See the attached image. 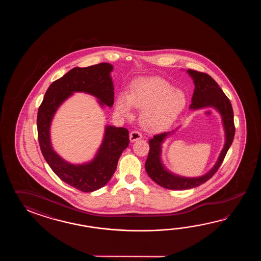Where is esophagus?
<instances>
[{
    "mask_svg": "<svg viewBox=\"0 0 261 261\" xmlns=\"http://www.w3.org/2000/svg\"><path fill=\"white\" fill-rule=\"evenodd\" d=\"M143 138V136H142V133H139L137 130H133L129 134V141L133 143V142H136V141H138L140 139Z\"/></svg>",
    "mask_w": 261,
    "mask_h": 261,
    "instance_id": "obj_1",
    "label": "esophagus"
}]
</instances>
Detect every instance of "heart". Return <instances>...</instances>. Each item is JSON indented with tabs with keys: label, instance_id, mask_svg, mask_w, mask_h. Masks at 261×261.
Segmentation results:
<instances>
[{
	"label": "heart",
	"instance_id": "1",
	"mask_svg": "<svg viewBox=\"0 0 261 261\" xmlns=\"http://www.w3.org/2000/svg\"><path fill=\"white\" fill-rule=\"evenodd\" d=\"M187 96L162 78L135 80L130 91L117 96L115 109L119 116L129 117L133 106L141 109V122L151 132H161L174 122L187 106Z\"/></svg>",
	"mask_w": 261,
	"mask_h": 261
}]
</instances>
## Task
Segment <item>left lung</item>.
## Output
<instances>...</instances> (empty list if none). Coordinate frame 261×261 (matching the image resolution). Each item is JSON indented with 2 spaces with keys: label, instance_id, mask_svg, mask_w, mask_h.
<instances>
[{
  "label": "left lung",
  "instance_id": "left-lung-1",
  "mask_svg": "<svg viewBox=\"0 0 261 261\" xmlns=\"http://www.w3.org/2000/svg\"><path fill=\"white\" fill-rule=\"evenodd\" d=\"M187 72L193 79L195 86L189 109L200 110L208 107L215 108L221 116L222 124L225 132V144L216 164L209 172L199 177H186L170 172L164 166L161 159L162 144L179 128L172 132L156 134L153 138L150 139V149L147 160L145 161V171L155 183L164 189L172 190L193 189L208 181L221 165L227 150L232 144L235 134L232 106L218 84L209 74L204 72H197L194 70H188Z\"/></svg>",
  "mask_w": 261,
  "mask_h": 261
}]
</instances>
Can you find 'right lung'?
<instances>
[{"label": "right lung", "mask_w": 261, "mask_h": 261, "mask_svg": "<svg viewBox=\"0 0 261 261\" xmlns=\"http://www.w3.org/2000/svg\"><path fill=\"white\" fill-rule=\"evenodd\" d=\"M113 68L110 63L85 68L74 67L50 85L38 110V141L44 160L63 182L83 192L98 190L109 182L120 155L128 147V129L106 126L102 142L94 158L88 162L73 164L62 159L53 148L50 127L56 112L74 92L94 96L101 108L106 106L112 107L114 105Z\"/></svg>", "instance_id": "right-lung-1"}]
</instances>
